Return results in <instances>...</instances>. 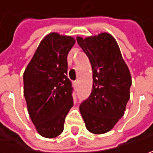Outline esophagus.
<instances>
[{
  "label": "esophagus",
  "mask_w": 153,
  "mask_h": 153,
  "mask_svg": "<svg viewBox=\"0 0 153 153\" xmlns=\"http://www.w3.org/2000/svg\"><path fill=\"white\" fill-rule=\"evenodd\" d=\"M73 84H74V87H77V86H78V81H75Z\"/></svg>",
  "instance_id": "1"
}]
</instances>
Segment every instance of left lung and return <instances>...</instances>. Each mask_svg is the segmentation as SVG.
<instances>
[{
	"label": "left lung",
	"instance_id": "8db88e82",
	"mask_svg": "<svg viewBox=\"0 0 153 153\" xmlns=\"http://www.w3.org/2000/svg\"><path fill=\"white\" fill-rule=\"evenodd\" d=\"M76 41L88 57L93 70L92 93L80 105V112L89 132L105 134L124 115L132 84L130 71L111 34L77 36Z\"/></svg>",
	"mask_w": 153,
	"mask_h": 153
}]
</instances>
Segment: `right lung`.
<instances>
[{
  "instance_id": "add662e5",
  "label": "right lung",
  "mask_w": 153,
  "mask_h": 153,
  "mask_svg": "<svg viewBox=\"0 0 153 153\" xmlns=\"http://www.w3.org/2000/svg\"><path fill=\"white\" fill-rule=\"evenodd\" d=\"M75 42L72 36L49 33L24 72L27 110L36 131L45 138H55L63 132L65 117L73 106L67 55Z\"/></svg>"
}]
</instances>
